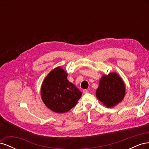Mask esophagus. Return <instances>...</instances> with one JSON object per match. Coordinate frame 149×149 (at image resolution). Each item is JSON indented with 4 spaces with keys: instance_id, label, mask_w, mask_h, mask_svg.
Masks as SVG:
<instances>
[{
    "instance_id": "34e87169",
    "label": "esophagus",
    "mask_w": 149,
    "mask_h": 149,
    "mask_svg": "<svg viewBox=\"0 0 149 149\" xmlns=\"http://www.w3.org/2000/svg\"><path fill=\"white\" fill-rule=\"evenodd\" d=\"M83 92V93H84V94L88 93V89H84Z\"/></svg>"
}]
</instances>
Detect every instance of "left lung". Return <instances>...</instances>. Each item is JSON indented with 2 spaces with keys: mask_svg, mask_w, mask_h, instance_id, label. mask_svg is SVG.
<instances>
[{
  "mask_svg": "<svg viewBox=\"0 0 149 149\" xmlns=\"http://www.w3.org/2000/svg\"><path fill=\"white\" fill-rule=\"evenodd\" d=\"M125 96V85L120 76L115 73L104 75L97 89L96 96L104 105L111 107L118 104Z\"/></svg>",
  "mask_w": 149,
  "mask_h": 149,
  "instance_id": "8db88e82",
  "label": "left lung"
}]
</instances>
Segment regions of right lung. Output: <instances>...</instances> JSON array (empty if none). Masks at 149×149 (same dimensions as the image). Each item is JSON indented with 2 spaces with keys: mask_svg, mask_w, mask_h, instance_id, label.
Here are the masks:
<instances>
[{
  "mask_svg": "<svg viewBox=\"0 0 149 149\" xmlns=\"http://www.w3.org/2000/svg\"><path fill=\"white\" fill-rule=\"evenodd\" d=\"M41 95L45 104L49 109L63 113L76 105L82 93L67 79L66 72L57 67L44 79Z\"/></svg>",
  "mask_w": 149,
  "mask_h": 149,
  "instance_id": "right-lung-1",
  "label": "right lung"
}]
</instances>
